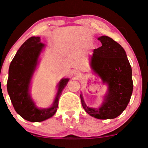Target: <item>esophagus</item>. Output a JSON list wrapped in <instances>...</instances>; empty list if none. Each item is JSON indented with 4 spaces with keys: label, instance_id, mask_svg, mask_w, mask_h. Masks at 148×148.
Instances as JSON below:
<instances>
[{
    "label": "esophagus",
    "instance_id": "obj_1",
    "mask_svg": "<svg viewBox=\"0 0 148 148\" xmlns=\"http://www.w3.org/2000/svg\"><path fill=\"white\" fill-rule=\"evenodd\" d=\"M74 74H75V75H76V76H77V75H79V72H78V71H75V73H74Z\"/></svg>",
    "mask_w": 148,
    "mask_h": 148
}]
</instances>
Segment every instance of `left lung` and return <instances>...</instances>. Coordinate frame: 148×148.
I'll list each match as a JSON object with an SVG mask.
<instances>
[{
  "label": "left lung",
  "mask_w": 148,
  "mask_h": 148,
  "mask_svg": "<svg viewBox=\"0 0 148 148\" xmlns=\"http://www.w3.org/2000/svg\"><path fill=\"white\" fill-rule=\"evenodd\" d=\"M98 39L102 46L94 49L91 66L103 83L108 85V91L98 109L87 106L82 95L81 100L88 114L99 119H112L120 115L130 101L133 91L132 67L121 45L106 36Z\"/></svg>",
  "instance_id": "8db88e82"
}]
</instances>
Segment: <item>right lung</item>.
<instances>
[{
  "label": "right lung",
  "mask_w": 148,
  "mask_h": 148,
  "mask_svg": "<svg viewBox=\"0 0 148 148\" xmlns=\"http://www.w3.org/2000/svg\"><path fill=\"white\" fill-rule=\"evenodd\" d=\"M44 44L40 37L28 38L14 57L9 68L7 88L16 112L30 122H40L50 118L56 113L58 100L69 79H63L58 83V92L52 106L46 109L36 107L29 94L30 81L36 67L39 55Z\"/></svg>",
  "instance_id": "right-lung-1"
}]
</instances>
